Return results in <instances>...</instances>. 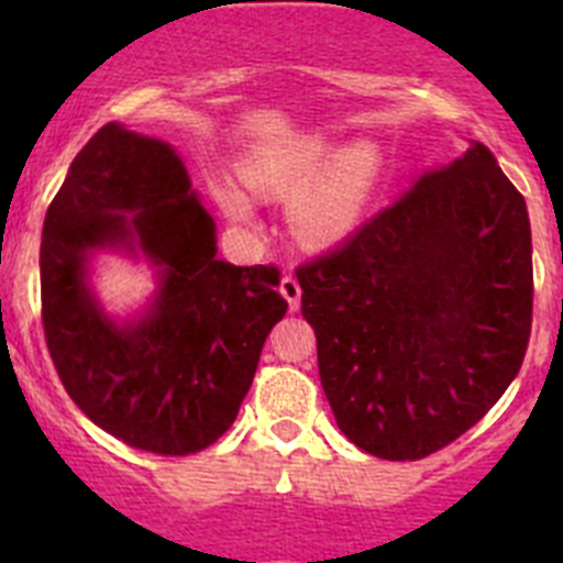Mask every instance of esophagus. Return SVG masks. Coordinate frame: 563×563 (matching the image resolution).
Returning <instances> with one entry per match:
<instances>
[{
	"label": "esophagus",
	"instance_id": "1",
	"mask_svg": "<svg viewBox=\"0 0 563 563\" xmlns=\"http://www.w3.org/2000/svg\"><path fill=\"white\" fill-rule=\"evenodd\" d=\"M282 296L287 298L290 310H298V305H301V285H298L296 276L282 278Z\"/></svg>",
	"mask_w": 563,
	"mask_h": 563
}]
</instances>
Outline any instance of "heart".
Listing matches in <instances>:
<instances>
[{"label": "heart", "instance_id": "b5f03b06", "mask_svg": "<svg viewBox=\"0 0 563 563\" xmlns=\"http://www.w3.org/2000/svg\"><path fill=\"white\" fill-rule=\"evenodd\" d=\"M332 146L321 137L271 146L242 163V180L253 194L282 200L290 194V225L307 245H330L361 222L380 180V154L372 143H352L333 161ZM222 208L236 222L251 220V202L231 183L217 186Z\"/></svg>", "mask_w": 563, "mask_h": 563}]
</instances>
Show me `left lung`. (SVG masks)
Returning <instances> with one entry per match:
<instances>
[{"label":"left lung","instance_id":"obj_1","mask_svg":"<svg viewBox=\"0 0 563 563\" xmlns=\"http://www.w3.org/2000/svg\"><path fill=\"white\" fill-rule=\"evenodd\" d=\"M296 276L338 429L366 454L415 462L445 449L519 375L530 220L482 143Z\"/></svg>","mask_w":563,"mask_h":563}]
</instances>
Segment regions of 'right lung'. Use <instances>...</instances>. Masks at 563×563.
Listing matches in <instances>:
<instances>
[{
    "mask_svg": "<svg viewBox=\"0 0 563 563\" xmlns=\"http://www.w3.org/2000/svg\"><path fill=\"white\" fill-rule=\"evenodd\" d=\"M137 244L162 292L118 328L82 285L89 250ZM42 324L64 389L137 451L188 456L220 440L251 389L265 338L285 318L278 267L217 258L211 213L174 148L107 123L76 154L44 217Z\"/></svg>",
    "mask_w": 563,
    "mask_h": 563,
    "instance_id": "obj_1",
    "label": "right lung"
}]
</instances>
